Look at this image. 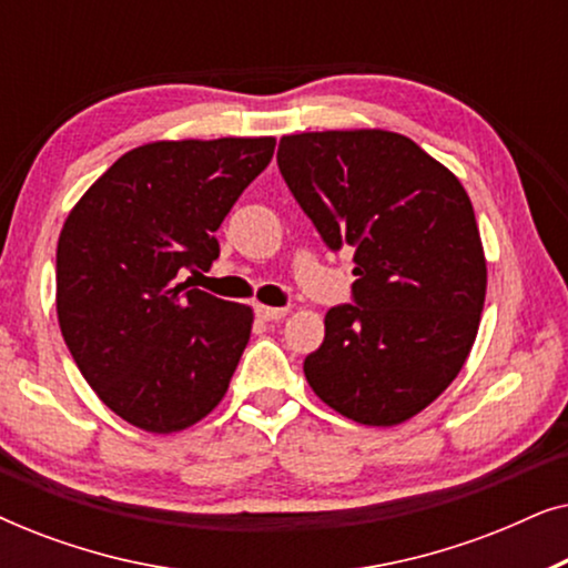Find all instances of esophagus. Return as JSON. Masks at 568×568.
<instances>
[{"label": "esophagus", "instance_id": "34e87169", "mask_svg": "<svg viewBox=\"0 0 568 568\" xmlns=\"http://www.w3.org/2000/svg\"><path fill=\"white\" fill-rule=\"evenodd\" d=\"M255 313H258V317H263V321H282V317H286V313H290V310H286V307L255 305Z\"/></svg>", "mask_w": 568, "mask_h": 568}]
</instances>
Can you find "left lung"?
<instances>
[{"label":"left lung","mask_w":568,"mask_h":568,"mask_svg":"<svg viewBox=\"0 0 568 568\" xmlns=\"http://www.w3.org/2000/svg\"><path fill=\"white\" fill-rule=\"evenodd\" d=\"M276 162L323 243L354 247L352 302L325 315L307 383L352 422H406L445 393L478 333L486 258L468 193L379 129L284 136Z\"/></svg>","instance_id":"1"}]
</instances>
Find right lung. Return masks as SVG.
Returning a JSON list of instances; mask_svg holds the SVG:
<instances>
[{"label":"right lung","mask_w":568,"mask_h":568,"mask_svg":"<svg viewBox=\"0 0 568 568\" xmlns=\"http://www.w3.org/2000/svg\"><path fill=\"white\" fill-rule=\"evenodd\" d=\"M276 139L154 142L113 162L67 216L57 313L69 354L123 422L170 434L227 393L253 310L191 290L214 232L274 158Z\"/></svg>","instance_id":"right-lung-1"}]
</instances>
